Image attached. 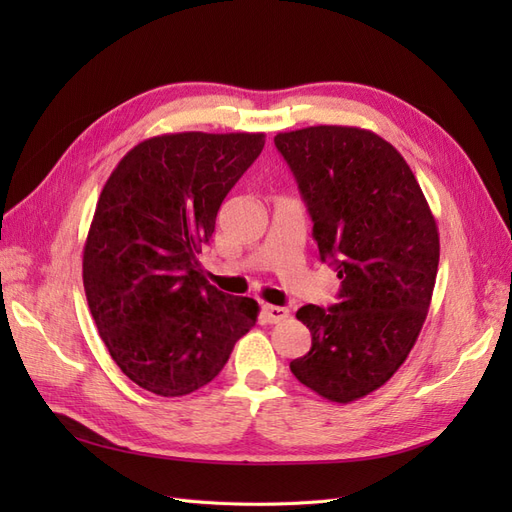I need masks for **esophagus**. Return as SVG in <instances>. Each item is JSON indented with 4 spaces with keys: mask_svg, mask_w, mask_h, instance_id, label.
Listing matches in <instances>:
<instances>
[{
    "mask_svg": "<svg viewBox=\"0 0 512 512\" xmlns=\"http://www.w3.org/2000/svg\"><path fill=\"white\" fill-rule=\"evenodd\" d=\"M290 316V312L286 307H277V305H262V320L269 324H277L284 322Z\"/></svg>",
    "mask_w": 512,
    "mask_h": 512,
    "instance_id": "1",
    "label": "esophagus"
}]
</instances>
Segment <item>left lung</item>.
<instances>
[{"label": "left lung", "instance_id": "obj_1", "mask_svg": "<svg viewBox=\"0 0 512 512\" xmlns=\"http://www.w3.org/2000/svg\"><path fill=\"white\" fill-rule=\"evenodd\" d=\"M275 147L305 200L320 260L342 280L339 303L303 305L312 348L290 371L320 397L350 404L389 382L423 329L440 237L401 153L348 126L280 132Z\"/></svg>", "mask_w": 512, "mask_h": 512}]
</instances>
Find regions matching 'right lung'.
Wrapping results in <instances>:
<instances>
[{"label":"right lung","instance_id":"obj_1","mask_svg":"<svg viewBox=\"0 0 512 512\" xmlns=\"http://www.w3.org/2000/svg\"><path fill=\"white\" fill-rule=\"evenodd\" d=\"M265 134L179 132L130 149L98 198L83 250L91 316L113 361L141 389L194 393L220 374L258 303L200 273L222 200Z\"/></svg>","mask_w":512,"mask_h":512}]
</instances>
